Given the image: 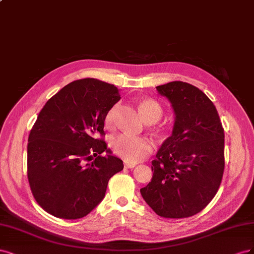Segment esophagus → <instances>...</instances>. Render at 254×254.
I'll use <instances>...</instances> for the list:
<instances>
[{"label":"esophagus","mask_w":254,"mask_h":254,"mask_svg":"<svg viewBox=\"0 0 254 254\" xmlns=\"http://www.w3.org/2000/svg\"><path fill=\"white\" fill-rule=\"evenodd\" d=\"M136 167V165L135 163H130V162H125V168L126 169H133V168H135Z\"/></svg>","instance_id":"esophagus-1"}]
</instances>
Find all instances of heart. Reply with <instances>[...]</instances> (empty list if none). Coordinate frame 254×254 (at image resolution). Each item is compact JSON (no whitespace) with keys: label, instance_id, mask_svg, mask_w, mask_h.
I'll list each match as a JSON object with an SVG mask.
<instances>
[{"label":"heart","instance_id":"1","mask_svg":"<svg viewBox=\"0 0 254 254\" xmlns=\"http://www.w3.org/2000/svg\"><path fill=\"white\" fill-rule=\"evenodd\" d=\"M119 105L116 103L106 113L104 124L113 127L116 124V114ZM139 110L146 122H156L162 115L160 104L150 98H144L139 102ZM112 148L116 155L128 162H139L146 158L154 150V142L148 137H137L129 134H120L112 140Z\"/></svg>","mask_w":254,"mask_h":254}]
</instances>
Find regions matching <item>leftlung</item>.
I'll list each match as a JSON object with an SVG mask.
<instances>
[{"mask_svg":"<svg viewBox=\"0 0 254 254\" xmlns=\"http://www.w3.org/2000/svg\"><path fill=\"white\" fill-rule=\"evenodd\" d=\"M156 89L170 101L175 120L140 193L157 215L189 217L206 208L222 182L224 128L213 102L199 88L173 81Z\"/></svg>","mask_w":254,"mask_h":254,"instance_id":"left-lung-1","label":"left lung"}]
</instances>
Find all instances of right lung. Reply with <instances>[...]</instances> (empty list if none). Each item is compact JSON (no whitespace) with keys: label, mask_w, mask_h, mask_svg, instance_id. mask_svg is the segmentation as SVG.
<instances>
[{"label":"right lung","mask_w":254,"mask_h":254,"mask_svg":"<svg viewBox=\"0 0 254 254\" xmlns=\"http://www.w3.org/2000/svg\"><path fill=\"white\" fill-rule=\"evenodd\" d=\"M119 100L115 85L86 78L65 85L41 110L28 137L27 176L47 213L84 217L103 199L110 178L124 169L98 138L105 135L106 113Z\"/></svg>","instance_id":"1"}]
</instances>
